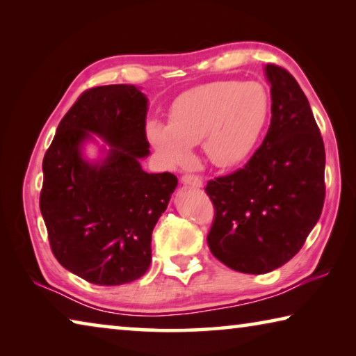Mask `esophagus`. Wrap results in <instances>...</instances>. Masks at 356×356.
Wrapping results in <instances>:
<instances>
[{
  "label": "esophagus",
  "mask_w": 356,
  "mask_h": 356,
  "mask_svg": "<svg viewBox=\"0 0 356 356\" xmlns=\"http://www.w3.org/2000/svg\"><path fill=\"white\" fill-rule=\"evenodd\" d=\"M180 182L188 186H196V188H201L202 186V179L197 176H193V174H185V176H182V179H180Z\"/></svg>",
  "instance_id": "esophagus-1"
}]
</instances>
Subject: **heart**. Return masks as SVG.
<instances>
[{
	"instance_id": "1",
	"label": "heart",
	"mask_w": 356,
	"mask_h": 356,
	"mask_svg": "<svg viewBox=\"0 0 356 356\" xmlns=\"http://www.w3.org/2000/svg\"><path fill=\"white\" fill-rule=\"evenodd\" d=\"M272 116V97L257 81L222 80L201 84L174 100L170 124L152 119L147 138L170 168H185L193 146L218 168H234L248 159Z\"/></svg>"
}]
</instances>
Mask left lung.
I'll use <instances>...</instances> for the list:
<instances>
[{"label": "left lung", "mask_w": 356, "mask_h": 356, "mask_svg": "<svg viewBox=\"0 0 356 356\" xmlns=\"http://www.w3.org/2000/svg\"><path fill=\"white\" fill-rule=\"evenodd\" d=\"M272 94L267 135L242 170L210 180L215 206L209 248L240 273L264 275L291 261L321 218L325 147L295 78L265 65Z\"/></svg>", "instance_id": "1"}]
</instances>
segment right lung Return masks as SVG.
I'll return each mask as SVG.
<instances>
[{
  "instance_id": "add662e5",
  "label": "right lung",
  "mask_w": 356,
  "mask_h": 356,
  "mask_svg": "<svg viewBox=\"0 0 356 356\" xmlns=\"http://www.w3.org/2000/svg\"><path fill=\"white\" fill-rule=\"evenodd\" d=\"M149 100L134 84L92 88L58 125L42 163L40 212L58 262L97 286L147 272L152 231L177 186L171 172H146ZM88 143L99 155L89 159Z\"/></svg>"
}]
</instances>
